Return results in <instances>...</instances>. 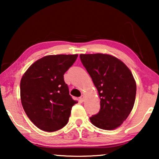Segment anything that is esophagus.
<instances>
[{"mask_svg": "<svg viewBox=\"0 0 159 159\" xmlns=\"http://www.w3.org/2000/svg\"><path fill=\"white\" fill-rule=\"evenodd\" d=\"M80 101H84V95H81V97L80 98Z\"/></svg>", "mask_w": 159, "mask_h": 159, "instance_id": "esophagus-1", "label": "esophagus"}]
</instances>
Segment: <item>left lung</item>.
<instances>
[{
	"label": "left lung",
	"instance_id": "obj_1",
	"mask_svg": "<svg viewBox=\"0 0 159 159\" xmlns=\"http://www.w3.org/2000/svg\"><path fill=\"white\" fill-rule=\"evenodd\" d=\"M80 57L101 99V109L90 117L91 123L100 129H116L127 119L135 101L136 82L131 71L109 54H80Z\"/></svg>",
	"mask_w": 159,
	"mask_h": 159
}]
</instances>
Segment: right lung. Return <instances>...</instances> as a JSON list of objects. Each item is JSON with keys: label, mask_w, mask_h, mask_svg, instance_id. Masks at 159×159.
<instances>
[{"label": "right lung", "mask_w": 159, "mask_h": 159, "mask_svg": "<svg viewBox=\"0 0 159 159\" xmlns=\"http://www.w3.org/2000/svg\"><path fill=\"white\" fill-rule=\"evenodd\" d=\"M78 55H49L34 62L20 82L21 103L30 121L40 129L55 132L68 123L71 98L64 75Z\"/></svg>", "instance_id": "add662e5"}]
</instances>
